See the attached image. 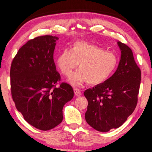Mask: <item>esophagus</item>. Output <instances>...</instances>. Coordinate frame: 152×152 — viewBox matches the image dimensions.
<instances>
[{"mask_svg":"<svg viewBox=\"0 0 152 152\" xmlns=\"http://www.w3.org/2000/svg\"><path fill=\"white\" fill-rule=\"evenodd\" d=\"M74 93L76 96H80V95H82V93H81V91L78 88L74 89Z\"/></svg>","mask_w":152,"mask_h":152,"instance_id":"obj_1","label":"esophagus"}]
</instances>
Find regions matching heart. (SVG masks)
<instances>
[{"mask_svg": "<svg viewBox=\"0 0 152 152\" xmlns=\"http://www.w3.org/2000/svg\"><path fill=\"white\" fill-rule=\"evenodd\" d=\"M55 63L65 76L69 75L79 64L80 69L68 79V82L76 86L86 82L91 85L106 82L115 71L118 59L114 53L97 45L77 41L72 44L70 51L64 49L58 55Z\"/></svg>", "mask_w": 152, "mask_h": 152, "instance_id": "obj_1", "label": "heart"}]
</instances>
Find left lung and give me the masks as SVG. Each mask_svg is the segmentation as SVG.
<instances>
[{
  "label": "left lung",
  "instance_id": "8db88e82",
  "mask_svg": "<svg viewBox=\"0 0 152 152\" xmlns=\"http://www.w3.org/2000/svg\"><path fill=\"white\" fill-rule=\"evenodd\" d=\"M120 60L116 71L106 82L84 91L88 100L85 119L100 132L120 127L136 107L141 80L140 69L132 49L120 41Z\"/></svg>",
  "mask_w": 152,
  "mask_h": 152
}]
</instances>
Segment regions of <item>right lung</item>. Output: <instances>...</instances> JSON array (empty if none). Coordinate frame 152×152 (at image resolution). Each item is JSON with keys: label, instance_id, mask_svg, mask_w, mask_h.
I'll list each match as a JSON object with an SVG mask.
<instances>
[{"label": "right lung", "instance_id": "add662e5", "mask_svg": "<svg viewBox=\"0 0 152 152\" xmlns=\"http://www.w3.org/2000/svg\"><path fill=\"white\" fill-rule=\"evenodd\" d=\"M59 38L45 35L28 41L18 50L10 69L12 95L26 121L39 130L55 128L63 120V107L74 96L61 83L53 59Z\"/></svg>", "mask_w": 152, "mask_h": 152}]
</instances>
